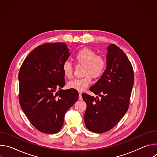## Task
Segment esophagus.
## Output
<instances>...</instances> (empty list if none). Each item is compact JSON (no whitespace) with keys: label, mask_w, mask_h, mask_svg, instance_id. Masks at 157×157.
<instances>
[{"label":"esophagus","mask_w":157,"mask_h":157,"mask_svg":"<svg viewBox=\"0 0 157 157\" xmlns=\"http://www.w3.org/2000/svg\"><path fill=\"white\" fill-rule=\"evenodd\" d=\"M81 93H79V100H82V96H81Z\"/></svg>","instance_id":"34e87169"}]
</instances>
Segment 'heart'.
<instances>
[{"label":"heart","mask_w":157,"mask_h":157,"mask_svg":"<svg viewBox=\"0 0 157 157\" xmlns=\"http://www.w3.org/2000/svg\"><path fill=\"white\" fill-rule=\"evenodd\" d=\"M74 59L77 64L84 66V77L70 81L68 87L78 91H83L91 83L92 77L98 78L104 74L107 66L106 59L102 56L97 55L96 52L88 48H82L76 52ZM62 70L66 78H73V67L70 61H66L63 63Z\"/></svg>","instance_id":"1"}]
</instances>
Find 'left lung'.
I'll use <instances>...</instances> for the list:
<instances>
[{"mask_svg": "<svg viewBox=\"0 0 157 157\" xmlns=\"http://www.w3.org/2000/svg\"><path fill=\"white\" fill-rule=\"evenodd\" d=\"M107 50L106 69L89 88L101 99L82 94L87 105L85 125L88 130L98 133L113 128L126 113L134 79L132 66L125 53L114 44Z\"/></svg>", "mask_w": 157, "mask_h": 157, "instance_id": "1", "label": "left lung"}]
</instances>
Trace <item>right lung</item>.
<instances>
[{"instance_id": "right-lung-1", "label": "right lung", "mask_w": 157, "mask_h": 157, "mask_svg": "<svg viewBox=\"0 0 157 157\" xmlns=\"http://www.w3.org/2000/svg\"><path fill=\"white\" fill-rule=\"evenodd\" d=\"M69 50L64 43H44L33 49L20 67V106L31 124L43 133L58 132L66 113L78 99L77 90L61 89L65 84L62 65L70 56Z\"/></svg>"}]
</instances>
